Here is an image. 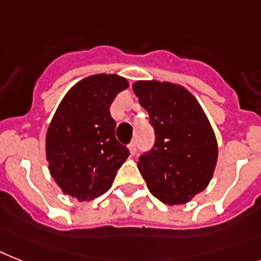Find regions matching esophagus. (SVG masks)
<instances>
[{"label": "esophagus", "mask_w": 261, "mask_h": 261, "mask_svg": "<svg viewBox=\"0 0 261 261\" xmlns=\"http://www.w3.org/2000/svg\"><path fill=\"white\" fill-rule=\"evenodd\" d=\"M128 150H130V154L131 155H135L137 154V141H133L128 145Z\"/></svg>", "instance_id": "34e87169"}]
</instances>
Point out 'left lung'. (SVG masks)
<instances>
[{"instance_id":"1","label":"left lung","mask_w":261,"mask_h":261,"mask_svg":"<svg viewBox=\"0 0 261 261\" xmlns=\"http://www.w3.org/2000/svg\"><path fill=\"white\" fill-rule=\"evenodd\" d=\"M133 90L155 134L138 169L152 196L164 204H185L206 188L215 171L217 141L211 123L184 87L137 82Z\"/></svg>"}]
</instances>
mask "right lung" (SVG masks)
<instances>
[{
    "label": "right lung",
    "mask_w": 261,
    "mask_h": 261,
    "mask_svg": "<svg viewBox=\"0 0 261 261\" xmlns=\"http://www.w3.org/2000/svg\"><path fill=\"white\" fill-rule=\"evenodd\" d=\"M128 83L118 75H94L69 90L46 133V161L57 185L79 201L111 188L130 151L115 137L110 106Z\"/></svg>",
    "instance_id": "1"
}]
</instances>
